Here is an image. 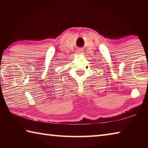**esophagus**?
<instances>
[{
	"label": "esophagus",
	"mask_w": 148,
	"mask_h": 148,
	"mask_svg": "<svg viewBox=\"0 0 148 148\" xmlns=\"http://www.w3.org/2000/svg\"><path fill=\"white\" fill-rule=\"evenodd\" d=\"M76 52H77V54H81V53H82V50H78V51H76Z\"/></svg>",
	"instance_id": "1"
}]
</instances>
